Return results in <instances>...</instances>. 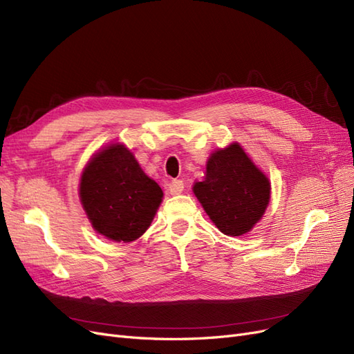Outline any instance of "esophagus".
Returning a JSON list of instances; mask_svg holds the SVG:
<instances>
[{
	"instance_id": "34e87169",
	"label": "esophagus",
	"mask_w": 354,
	"mask_h": 354,
	"mask_svg": "<svg viewBox=\"0 0 354 354\" xmlns=\"http://www.w3.org/2000/svg\"><path fill=\"white\" fill-rule=\"evenodd\" d=\"M183 189H185V185H183V181H181V180H173L168 186V190H169L171 195H180L181 192H183Z\"/></svg>"
}]
</instances>
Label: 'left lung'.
Listing matches in <instances>:
<instances>
[{"label": "left lung", "instance_id": "8db88e82", "mask_svg": "<svg viewBox=\"0 0 354 354\" xmlns=\"http://www.w3.org/2000/svg\"><path fill=\"white\" fill-rule=\"evenodd\" d=\"M194 194L212 223L227 236L248 233L270 201V181L238 143L211 153Z\"/></svg>", "mask_w": 354, "mask_h": 354}]
</instances>
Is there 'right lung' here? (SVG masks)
<instances>
[{
    "instance_id": "right-lung-1",
    "label": "right lung",
    "mask_w": 354,
    "mask_h": 354,
    "mask_svg": "<svg viewBox=\"0 0 354 354\" xmlns=\"http://www.w3.org/2000/svg\"><path fill=\"white\" fill-rule=\"evenodd\" d=\"M162 196V189L121 143L95 153L80 181V199L91 226L115 242L140 238L151 226Z\"/></svg>"
}]
</instances>
